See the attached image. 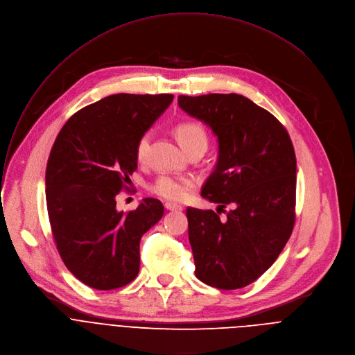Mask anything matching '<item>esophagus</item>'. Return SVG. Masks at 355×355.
<instances>
[{
  "label": "esophagus",
  "mask_w": 355,
  "mask_h": 355,
  "mask_svg": "<svg viewBox=\"0 0 355 355\" xmlns=\"http://www.w3.org/2000/svg\"><path fill=\"white\" fill-rule=\"evenodd\" d=\"M165 209L169 211H180L183 207L179 205H175V203H165Z\"/></svg>",
  "instance_id": "esophagus-1"
}]
</instances>
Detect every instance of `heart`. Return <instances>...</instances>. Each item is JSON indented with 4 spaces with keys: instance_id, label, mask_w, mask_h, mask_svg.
Wrapping results in <instances>:
<instances>
[{
    "instance_id": "b5f03b06",
    "label": "heart",
    "mask_w": 355,
    "mask_h": 355,
    "mask_svg": "<svg viewBox=\"0 0 355 355\" xmlns=\"http://www.w3.org/2000/svg\"><path fill=\"white\" fill-rule=\"evenodd\" d=\"M176 138L186 153L196 148H207V134L205 128L194 121H184L176 125L175 128ZM149 145V135L145 134L139 138L137 144V157L141 161L146 153ZM193 187V180L189 178L172 176V175H161L153 183H150L149 190L159 198H164L171 202H182L187 198L190 189Z\"/></svg>"
}]
</instances>
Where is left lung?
Here are the masks:
<instances>
[{
    "instance_id": "1",
    "label": "left lung",
    "mask_w": 355,
    "mask_h": 355,
    "mask_svg": "<svg viewBox=\"0 0 355 355\" xmlns=\"http://www.w3.org/2000/svg\"><path fill=\"white\" fill-rule=\"evenodd\" d=\"M179 107L205 123L218 141V157L202 196L218 211L189 207V241L196 277L232 291L275 262L295 224L296 156L284 125L241 94L179 96Z\"/></svg>"
}]
</instances>
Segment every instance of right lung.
<instances>
[{
    "label": "right lung",
    "mask_w": 355,
    "mask_h": 355,
    "mask_svg": "<svg viewBox=\"0 0 355 355\" xmlns=\"http://www.w3.org/2000/svg\"><path fill=\"white\" fill-rule=\"evenodd\" d=\"M173 100L172 94H112L71 115L46 166L52 234L66 268L85 285L121 288L139 272V241L164 216L146 198L134 211L116 210L115 196L138 168L139 138Z\"/></svg>",
    "instance_id": "1"
}]
</instances>
